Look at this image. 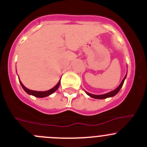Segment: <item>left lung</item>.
<instances>
[{"mask_svg":"<svg viewBox=\"0 0 147 147\" xmlns=\"http://www.w3.org/2000/svg\"><path fill=\"white\" fill-rule=\"evenodd\" d=\"M126 76L124 77V78L123 79L122 82H121V84L119 85V86L116 89H115L114 90L111 91V92H108V93L103 94V95H92V94L89 93V92H86V91H85V92H86L87 95H88L89 96L92 97V98H95V99H105V98H110V97H113V96H114V95H116V94L119 92V90H121V88L122 86H123V82H124V80H125V79H126Z\"/></svg>","mask_w":147,"mask_h":147,"instance_id":"1","label":"left lung"}]
</instances>
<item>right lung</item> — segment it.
Wrapping results in <instances>:
<instances>
[{
  "label": "right lung",
  "instance_id": "obj_1",
  "mask_svg": "<svg viewBox=\"0 0 147 147\" xmlns=\"http://www.w3.org/2000/svg\"><path fill=\"white\" fill-rule=\"evenodd\" d=\"M19 82H20V84H21V85L22 86L23 89L25 90L26 92H27V93L29 94V95H34V96H35V97H37V98H45V97L49 96V95H51V94H52L53 92H55V91H56L58 89V88L59 87V85H60V80H59V81L58 82V83L57 84V85H55V86L53 88L49 90H47V91H35V90H31L28 89V88H26L25 86H24V85H23L22 82H21V81L19 80Z\"/></svg>",
  "mask_w": 147,
  "mask_h": 147
}]
</instances>
